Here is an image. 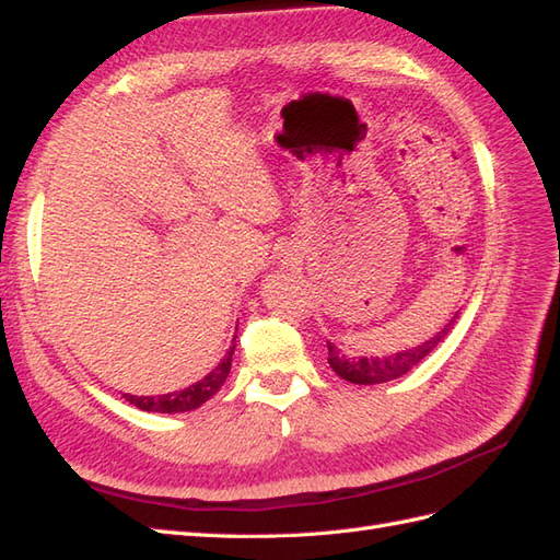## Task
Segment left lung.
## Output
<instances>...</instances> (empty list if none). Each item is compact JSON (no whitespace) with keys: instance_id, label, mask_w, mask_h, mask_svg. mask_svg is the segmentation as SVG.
I'll list each match as a JSON object with an SVG mask.
<instances>
[{"instance_id":"obj_1","label":"left lung","mask_w":560,"mask_h":560,"mask_svg":"<svg viewBox=\"0 0 560 560\" xmlns=\"http://www.w3.org/2000/svg\"><path fill=\"white\" fill-rule=\"evenodd\" d=\"M452 322L444 326L438 336L421 342V346L402 350V352H395V354H388V357H350V354H342L334 346V342H326L328 364H331V369L336 371L340 378H346L350 383H360V385L388 383L393 378L405 376L407 371H411L413 366L421 364L425 357L440 346L442 338L450 334Z\"/></svg>"}]
</instances>
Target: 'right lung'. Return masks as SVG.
<instances>
[{
    "label": "right lung",
    "mask_w": 560,
    "mask_h": 560,
    "mask_svg": "<svg viewBox=\"0 0 560 560\" xmlns=\"http://www.w3.org/2000/svg\"><path fill=\"white\" fill-rule=\"evenodd\" d=\"M236 342L232 350L226 352L224 360L214 366L206 378H200L198 383L189 385L179 393H170V395H158V397H137V395H122L127 402L135 405L141 411H158V413H179V411H191L200 405H206L208 399L222 388V383L229 376V369H232V354H234Z\"/></svg>",
    "instance_id": "obj_1"
}]
</instances>
